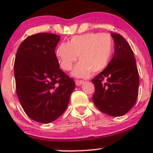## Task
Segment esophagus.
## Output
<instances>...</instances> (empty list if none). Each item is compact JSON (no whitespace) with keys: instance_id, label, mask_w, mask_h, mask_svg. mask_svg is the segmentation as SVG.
<instances>
[{"instance_id":"1","label":"esophagus","mask_w":153,"mask_h":153,"mask_svg":"<svg viewBox=\"0 0 153 153\" xmlns=\"http://www.w3.org/2000/svg\"><path fill=\"white\" fill-rule=\"evenodd\" d=\"M84 84V81H78V80H76L75 81V84H76L77 86H81V84Z\"/></svg>"}]
</instances>
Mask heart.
Segmentation results:
<instances>
[{"label":"heart","instance_id":"b5f03b06","mask_svg":"<svg viewBox=\"0 0 153 153\" xmlns=\"http://www.w3.org/2000/svg\"><path fill=\"white\" fill-rule=\"evenodd\" d=\"M114 43L112 37L106 33H89L75 35L68 43H61L55 49V57L64 70L72 69L75 78H88L92 72H99L105 69L112 58Z\"/></svg>","mask_w":153,"mask_h":153}]
</instances>
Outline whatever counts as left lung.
Wrapping results in <instances>:
<instances>
[{"label": "left lung", "instance_id": "8db88e82", "mask_svg": "<svg viewBox=\"0 0 153 153\" xmlns=\"http://www.w3.org/2000/svg\"><path fill=\"white\" fill-rule=\"evenodd\" d=\"M115 43L112 60L92 80L95 86L94 104L110 116H122L135 105L138 95L139 75L130 46L119 34L111 33Z\"/></svg>", "mask_w": 153, "mask_h": 153}]
</instances>
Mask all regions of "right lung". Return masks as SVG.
Wrapping results in <instances>:
<instances>
[{"instance_id":"right-lung-1","label":"right lung","mask_w":153,"mask_h":153,"mask_svg":"<svg viewBox=\"0 0 153 153\" xmlns=\"http://www.w3.org/2000/svg\"><path fill=\"white\" fill-rule=\"evenodd\" d=\"M60 36L38 33L26 38L17 51L14 64L16 93L27 115L48 124L67 108L75 81L59 67L55 50Z\"/></svg>"}]
</instances>
